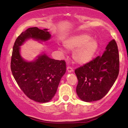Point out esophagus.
I'll return each instance as SVG.
<instances>
[{
    "mask_svg": "<svg viewBox=\"0 0 128 128\" xmlns=\"http://www.w3.org/2000/svg\"><path fill=\"white\" fill-rule=\"evenodd\" d=\"M67 70L69 73L72 72H73V68L72 67H71V66H68Z\"/></svg>",
    "mask_w": 128,
    "mask_h": 128,
    "instance_id": "1",
    "label": "esophagus"
}]
</instances>
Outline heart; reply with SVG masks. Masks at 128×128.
Wrapping results in <instances>:
<instances>
[{
  "label": "heart",
  "instance_id": "obj_1",
  "mask_svg": "<svg viewBox=\"0 0 128 128\" xmlns=\"http://www.w3.org/2000/svg\"><path fill=\"white\" fill-rule=\"evenodd\" d=\"M64 45L70 50H75L73 54L75 62L87 64L92 60L98 49V43L88 34H82L72 36L64 41Z\"/></svg>",
  "mask_w": 128,
  "mask_h": 128
}]
</instances>
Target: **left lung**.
Masks as SVG:
<instances>
[{"instance_id": "left-lung-1", "label": "left lung", "mask_w": 128, "mask_h": 128, "mask_svg": "<svg viewBox=\"0 0 128 128\" xmlns=\"http://www.w3.org/2000/svg\"><path fill=\"white\" fill-rule=\"evenodd\" d=\"M120 71V56L116 41L112 40L102 56L75 69L78 80L76 92L86 102L99 100L108 93Z\"/></svg>"}]
</instances>
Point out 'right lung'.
Listing matches in <instances>:
<instances>
[{
  "label": "right lung",
  "instance_id": "obj_1",
  "mask_svg": "<svg viewBox=\"0 0 128 128\" xmlns=\"http://www.w3.org/2000/svg\"><path fill=\"white\" fill-rule=\"evenodd\" d=\"M50 37L47 29L29 28L17 38L12 52L10 68L16 82L29 98L38 102H48L55 96L66 72V62L50 59L45 54L34 62H26L20 55V46L28 38L45 41Z\"/></svg>",
  "mask_w": 128,
  "mask_h": 128
}]
</instances>
